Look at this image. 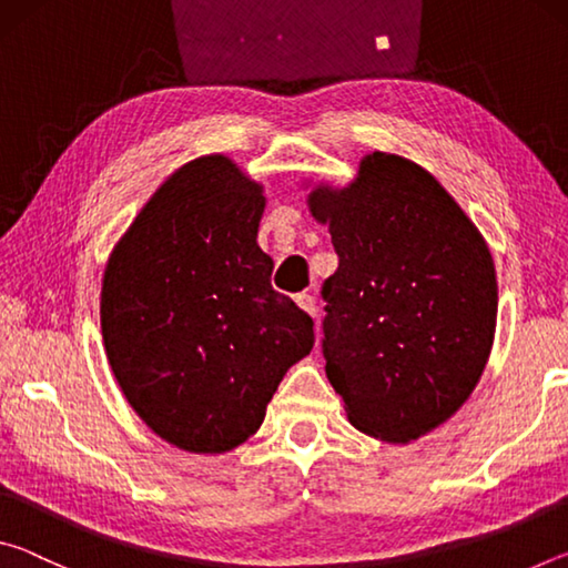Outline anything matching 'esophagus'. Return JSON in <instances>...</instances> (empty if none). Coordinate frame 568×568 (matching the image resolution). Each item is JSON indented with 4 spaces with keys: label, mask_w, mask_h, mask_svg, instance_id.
<instances>
[{
    "label": "esophagus",
    "mask_w": 568,
    "mask_h": 568,
    "mask_svg": "<svg viewBox=\"0 0 568 568\" xmlns=\"http://www.w3.org/2000/svg\"><path fill=\"white\" fill-rule=\"evenodd\" d=\"M295 303L303 307V311L311 315V318H315V315H318V305H315V297L313 295H307V293H301L295 297Z\"/></svg>",
    "instance_id": "obj_1"
}]
</instances>
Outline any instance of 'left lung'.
<instances>
[{
    "label": "left lung",
    "instance_id": "left-lung-1",
    "mask_svg": "<svg viewBox=\"0 0 568 568\" xmlns=\"http://www.w3.org/2000/svg\"><path fill=\"white\" fill-rule=\"evenodd\" d=\"M307 210L328 225L338 271L323 285L325 376L355 428L410 444L464 406L491 355V250L444 185L371 152L345 187L318 182Z\"/></svg>",
    "mask_w": 568,
    "mask_h": 568
}]
</instances>
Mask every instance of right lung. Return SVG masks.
Segmentation results:
<instances>
[{
  "label": "right lung",
  "mask_w": 568,
  "mask_h": 568,
  "mask_svg": "<svg viewBox=\"0 0 568 568\" xmlns=\"http://www.w3.org/2000/svg\"><path fill=\"white\" fill-rule=\"evenodd\" d=\"M261 182L225 155L172 172L104 265V353L132 410L190 454H225L261 428L311 315L273 291L257 245Z\"/></svg>",
  "instance_id": "1"
}]
</instances>
